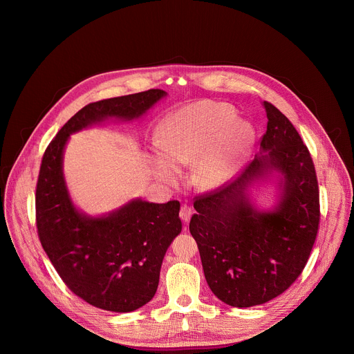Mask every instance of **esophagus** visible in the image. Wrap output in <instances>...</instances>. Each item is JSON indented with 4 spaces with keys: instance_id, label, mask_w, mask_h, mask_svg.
Masks as SVG:
<instances>
[{
    "instance_id": "1",
    "label": "esophagus",
    "mask_w": 354,
    "mask_h": 354,
    "mask_svg": "<svg viewBox=\"0 0 354 354\" xmlns=\"http://www.w3.org/2000/svg\"><path fill=\"white\" fill-rule=\"evenodd\" d=\"M192 214H193V210L189 207V206H186V205H183L182 207H180V212H179V216H180V218L183 220V223H189V220H190V217H192Z\"/></svg>"
}]
</instances>
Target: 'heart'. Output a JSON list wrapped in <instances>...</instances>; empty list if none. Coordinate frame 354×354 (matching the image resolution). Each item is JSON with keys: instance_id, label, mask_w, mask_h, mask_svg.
Here are the masks:
<instances>
[{"instance_id": "1", "label": "heart", "mask_w": 354, "mask_h": 354, "mask_svg": "<svg viewBox=\"0 0 354 354\" xmlns=\"http://www.w3.org/2000/svg\"><path fill=\"white\" fill-rule=\"evenodd\" d=\"M235 120L234 109L218 102H198L169 115L158 130L162 157L154 160L157 174L175 183L176 169L198 162L194 180L200 187L225 183L254 141L252 127Z\"/></svg>"}]
</instances>
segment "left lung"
Instances as JSON below:
<instances>
[{"label":"left lung","mask_w":354,"mask_h":354,"mask_svg":"<svg viewBox=\"0 0 354 354\" xmlns=\"http://www.w3.org/2000/svg\"><path fill=\"white\" fill-rule=\"evenodd\" d=\"M266 154L232 182L194 197L189 230L200 252L209 287L225 304L261 306L284 292L304 270L319 227V189L307 145L291 122L263 102ZM276 170L282 198L270 214L251 207L244 189Z\"/></svg>","instance_id":"left-lung-1"}]
</instances>
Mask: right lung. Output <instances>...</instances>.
<instances>
[{"label":"right lung","mask_w":354,"mask_h":354,"mask_svg":"<svg viewBox=\"0 0 354 354\" xmlns=\"http://www.w3.org/2000/svg\"><path fill=\"white\" fill-rule=\"evenodd\" d=\"M165 95L148 89L84 106L41 158L35 197L40 243L66 286L100 310L131 313L154 297L165 252L182 231L180 203L133 200L108 217H86L74 207L66 187L64 145L71 133L106 118H138Z\"/></svg>","instance_id":"1"}]
</instances>
